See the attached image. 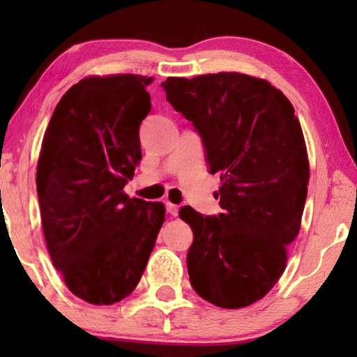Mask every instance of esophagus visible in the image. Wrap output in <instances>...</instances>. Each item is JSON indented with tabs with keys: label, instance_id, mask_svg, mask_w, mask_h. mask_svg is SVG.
I'll return each instance as SVG.
<instances>
[{
	"label": "esophagus",
	"instance_id": "obj_1",
	"mask_svg": "<svg viewBox=\"0 0 357 357\" xmlns=\"http://www.w3.org/2000/svg\"><path fill=\"white\" fill-rule=\"evenodd\" d=\"M167 211L170 213L173 217H176L178 213H179V206H176V204L173 203H167Z\"/></svg>",
	"mask_w": 357,
	"mask_h": 357
}]
</instances>
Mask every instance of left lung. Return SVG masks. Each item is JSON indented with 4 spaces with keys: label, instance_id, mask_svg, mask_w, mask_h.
<instances>
[{
    "label": "left lung",
    "instance_id": "1",
    "mask_svg": "<svg viewBox=\"0 0 357 357\" xmlns=\"http://www.w3.org/2000/svg\"><path fill=\"white\" fill-rule=\"evenodd\" d=\"M162 88L192 121L222 181L223 213L179 211L193 231L190 283L222 309L247 307L280 279L301 228L310 173L299 119L280 89L238 72L168 77Z\"/></svg>",
    "mask_w": 357,
    "mask_h": 357
}]
</instances>
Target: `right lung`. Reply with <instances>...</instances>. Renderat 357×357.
<instances>
[{"label": "right lung", "mask_w": 357, "mask_h": 357, "mask_svg": "<svg viewBox=\"0 0 357 357\" xmlns=\"http://www.w3.org/2000/svg\"><path fill=\"white\" fill-rule=\"evenodd\" d=\"M153 77H88L58 102L38 162L48 253L77 298L112 305L134 291L165 220L162 203L123 192L142 160Z\"/></svg>", "instance_id": "1"}]
</instances>
